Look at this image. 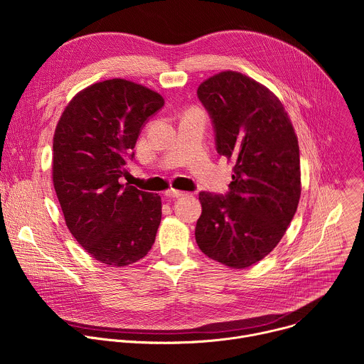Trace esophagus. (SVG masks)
<instances>
[{
    "label": "esophagus",
    "instance_id": "1",
    "mask_svg": "<svg viewBox=\"0 0 364 364\" xmlns=\"http://www.w3.org/2000/svg\"><path fill=\"white\" fill-rule=\"evenodd\" d=\"M166 196L170 197V198H180V197H184L187 196L186 191H180V190H174V188H170L166 191Z\"/></svg>",
    "mask_w": 364,
    "mask_h": 364
}]
</instances>
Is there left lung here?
<instances>
[{"label":"left lung","mask_w":364,"mask_h":364,"mask_svg":"<svg viewBox=\"0 0 364 364\" xmlns=\"http://www.w3.org/2000/svg\"><path fill=\"white\" fill-rule=\"evenodd\" d=\"M197 96L210 115L218 154L233 164V174L225 196L200 191L196 242L205 256L243 269L274 250L296 212L298 138L281 100L242 73L209 77Z\"/></svg>","instance_id":"8db88e82"}]
</instances>
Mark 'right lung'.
<instances>
[{"instance_id": "1", "label": "right lung", "mask_w": 364, "mask_h": 364, "mask_svg": "<svg viewBox=\"0 0 364 364\" xmlns=\"http://www.w3.org/2000/svg\"><path fill=\"white\" fill-rule=\"evenodd\" d=\"M160 93L125 79L79 92L53 138V184L66 225L87 253L111 267L144 257L161 222V197L121 184L125 164Z\"/></svg>"}]
</instances>
